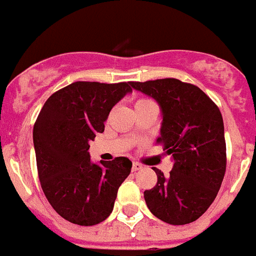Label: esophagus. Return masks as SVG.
I'll return each instance as SVG.
<instances>
[{
  "label": "esophagus",
  "mask_w": 256,
  "mask_h": 256,
  "mask_svg": "<svg viewBox=\"0 0 256 256\" xmlns=\"http://www.w3.org/2000/svg\"><path fill=\"white\" fill-rule=\"evenodd\" d=\"M141 168H142V164H138V162H133V164H132L133 171H138V170H141Z\"/></svg>",
  "instance_id": "obj_1"
}]
</instances>
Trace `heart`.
<instances>
[{
  "mask_svg": "<svg viewBox=\"0 0 256 256\" xmlns=\"http://www.w3.org/2000/svg\"><path fill=\"white\" fill-rule=\"evenodd\" d=\"M148 103H152L150 100H148V99H138L136 102V107L137 106H144V104H148Z\"/></svg>",
  "mask_w": 256,
  "mask_h": 256,
  "instance_id": "b5f03b06",
  "label": "heart"
}]
</instances>
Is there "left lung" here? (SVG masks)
<instances>
[{
	"label": "left lung",
	"mask_w": 256,
	"mask_h": 256,
	"mask_svg": "<svg viewBox=\"0 0 256 256\" xmlns=\"http://www.w3.org/2000/svg\"><path fill=\"white\" fill-rule=\"evenodd\" d=\"M130 86L161 107L157 142L174 161L168 176L153 168L158 180L144 192L148 208L171 225L194 222L216 199L226 170L222 115L198 86L175 78L132 82Z\"/></svg>",
	"instance_id": "8db88e82"
}]
</instances>
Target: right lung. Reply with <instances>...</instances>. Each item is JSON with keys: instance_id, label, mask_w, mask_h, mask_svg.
I'll use <instances>...</instances> for the list:
<instances>
[{"instance_id": "obj_1", "label": "right lung", "mask_w": 256, "mask_h": 256, "mask_svg": "<svg viewBox=\"0 0 256 256\" xmlns=\"http://www.w3.org/2000/svg\"><path fill=\"white\" fill-rule=\"evenodd\" d=\"M132 82H73L54 92L34 126V148L44 195L62 218L81 226L104 221L132 162L118 157L94 164L88 148Z\"/></svg>"}]
</instances>
